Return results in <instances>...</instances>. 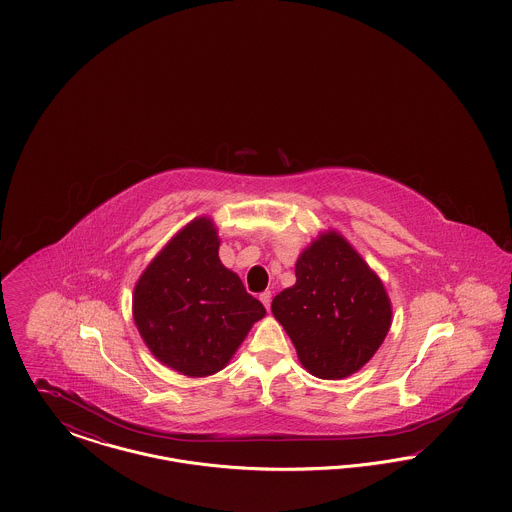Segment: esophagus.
<instances>
[{"instance_id": "34e87169", "label": "esophagus", "mask_w": 512, "mask_h": 512, "mask_svg": "<svg viewBox=\"0 0 512 512\" xmlns=\"http://www.w3.org/2000/svg\"><path fill=\"white\" fill-rule=\"evenodd\" d=\"M270 297H272L270 292H263L261 295H259V299H261V303L267 307V311L270 309Z\"/></svg>"}]
</instances>
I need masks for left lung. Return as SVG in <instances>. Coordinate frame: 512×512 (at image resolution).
I'll use <instances>...</instances> for the list:
<instances>
[{
    "mask_svg": "<svg viewBox=\"0 0 512 512\" xmlns=\"http://www.w3.org/2000/svg\"><path fill=\"white\" fill-rule=\"evenodd\" d=\"M272 315L303 368L341 380L359 372L386 340L391 301L357 249L328 230L297 257L295 284L272 299Z\"/></svg>",
    "mask_w": 512,
    "mask_h": 512,
    "instance_id": "left-lung-1",
    "label": "left lung"
}]
</instances>
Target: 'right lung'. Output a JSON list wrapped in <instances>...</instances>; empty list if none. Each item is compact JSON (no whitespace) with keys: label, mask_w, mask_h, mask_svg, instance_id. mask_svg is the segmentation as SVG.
<instances>
[{"label":"right lung","mask_w":512,"mask_h":512,"mask_svg":"<svg viewBox=\"0 0 512 512\" xmlns=\"http://www.w3.org/2000/svg\"><path fill=\"white\" fill-rule=\"evenodd\" d=\"M219 245L213 219L188 222L147 265L132 295L147 349L190 378L222 370L251 326L267 315L240 276L220 263Z\"/></svg>","instance_id":"right-lung-1"}]
</instances>
